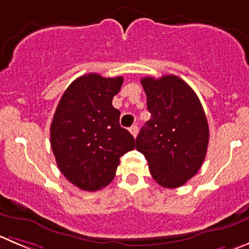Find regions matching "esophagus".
Instances as JSON below:
<instances>
[{"label":"esophagus","instance_id":"34e87169","mask_svg":"<svg viewBox=\"0 0 249 249\" xmlns=\"http://www.w3.org/2000/svg\"><path fill=\"white\" fill-rule=\"evenodd\" d=\"M129 132H131L132 136H133L134 138H136L137 134H138V126H136V124H134V126H132L131 128H129Z\"/></svg>","mask_w":249,"mask_h":249}]
</instances>
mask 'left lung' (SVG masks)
I'll return each instance as SVG.
<instances>
[{"label": "left lung", "instance_id": "obj_1", "mask_svg": "<svg viewBox=\"0 0 249 249\" xmlns=\"http://www.w3.org/2000/svg\"><path fill=\"white\" fill-rule=\"evenodd\" d=\"M146 94V121L136 139L153 178L177 188L199 171L209 143V126L197 94L176 75L142 78Z\"/></svg>", "mask_w": 249, "mask_h": 249}]
</instances>
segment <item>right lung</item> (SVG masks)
<instances>
[{
    "label": "right lung",
    "mask_w": 249,
    "mask_h": 249,
    "mask_svg": "<svg viewBox=\"0 0 249 249\" xmlns=\"http://www.w3.org/2000/svg\"><path fill=\"white\" fill-rule=\"evenodd\" d=\"M123 78L96 73L71 83L50 127L51 148L63 176L83 191L94 192L113 179L120 158L136 146L133 136L120 126L112 106Z\"/></svg>",
    "instance_id": "obj_1"
}]
</instances>
